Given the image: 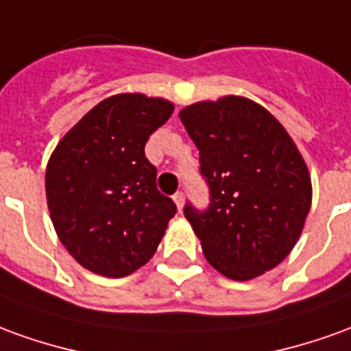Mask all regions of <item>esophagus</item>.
I'll return each mask as SVG.
<instances>
[{"label":"esophagus","instance_id":"34e87169","mask_svg":"<svg viewBox=\"0 0 351 351\" xmlns=\"http://www.w3.org/2000/svg\"><path fill=\"white\" fill-rule=\"evenodd\" d=\"M173 201H175L176 209L182 210V207H184V193L182 192H176L175 195H173Z\"/></svg>","mask_w":351,"mask_h":351}]
</instances>
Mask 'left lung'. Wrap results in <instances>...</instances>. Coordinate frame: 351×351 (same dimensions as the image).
Instances as JSON below:
<instances>
[{
    "label": "left lung",
    "instance_id": "obj_1",
    "mask_svg": "<svg viewBox=\"0 0 351 351\" xmlns=\"http://www.w3.org/2000/svg\"><path fill=\"white\" fill-rule=\"evenodd\" d=\"M209 184L205 213L184 217L213 268L249 281L293 251L312 205V178L285 127L258 102L228 95L180 110Z\"/></svg>",
    "mask_w": 351,
    "mask_h": 351
}]
</instances>
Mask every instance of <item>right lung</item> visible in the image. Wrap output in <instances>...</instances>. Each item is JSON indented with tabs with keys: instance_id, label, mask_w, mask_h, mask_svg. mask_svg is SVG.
I'll return each mask as SVG.
<instances>
[{
	"instance_id": "right-lung-1",
	"label": "right lung",
	"mask_w": 351,
	"mask_h": 351,
	"mask_svg": "<svg viewBox=\"0 0 351 351\" xmlns=\"http://www.w3.org/2000/svg\"><path fill=\"white\" fill-rule=\"evenodd\" d=\"M175 104L142 93L108 97L73 125L45 173L55 232L77 264L104 278H125L158 251L175 217L158 192V171L144 156L150 134Z\"/></svg>"
}]
</instances>
